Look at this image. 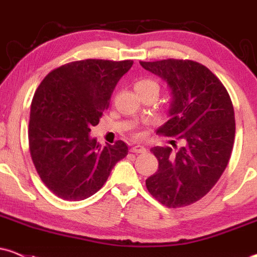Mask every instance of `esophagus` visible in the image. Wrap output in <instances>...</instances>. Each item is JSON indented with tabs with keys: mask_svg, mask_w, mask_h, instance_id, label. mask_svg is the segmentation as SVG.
Instances as JSON below:
<instances>
[{
	"mask_svg": "<svg viewBox=\"0 0 257 257\" xmlns=\"http://www.w3.org/2000/svg\"><path fill=\"white\" fill-rule=\"evenodd\" d=\"M131 152L134 153V154H141V153L147 152V149L144 147H142V145H134V147L131 148Z\"/></svg>",
	"mask_w": 257,
	"mask_h": 257,
	"instance_id": "esophagus-1",
	"label": "esophagus"
}]
</instances>
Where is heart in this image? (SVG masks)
<instances>
[{"label": "heart", "mask_w": 257, "mask_h": 257, "mask_svg": "<svg viewBox=\"0 0 257 257\" xmlns=\"http://www.w3.org/2000/svg\"><path fill=\"white\" fill-rule=\"evenodd\" d=\"M134 88H136V92H143V90H149V89L159 92V85H158V83L153 79L139 80V82L136 83Z\"/></svg>", "instance_id": "1"}]
</instances>
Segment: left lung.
Here are the masks:
<instances>
[{"label":"left lung","mask_w":257,"mask_h":257,"mask_svg":"<svg viewBox=\"0 0 257 257\" xmlns=\"http://www.w3.org/2000/svg\"><path fill=\"white\" fill-rule=\"evenodd\" d=\"M141 66L172 92L169 120L157 133L183 144L175 153L170 147L152 148L159 167L145 185L168 208L188 206L205 196L227 167L235 138L232 102L219 78L198 62L170 58Z\"/></svg>","instance_id":"8db88e82"}]
</instances>
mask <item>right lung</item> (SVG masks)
Wrapping results in <instances>:
<instances>
[{
	"mask_svg": "<svg viewBox=\"0 0 257 257\" xmlns=\"http://www.w3.org/2000/svg\"><path fill=\"white\" fill-rule=\"evenodd\" d=\"M132 66L133 61L71 62L49 72L36 90L28 125L31 157L45 185L63 200L97 193L128 154L124 142L102 147L89 133Z\"/></svg>",
	"mask_w": 257,
	"mask_h": 257,
	"instance_id": "right-lung-1",
	"label": "right lung"
}]
</instances>
